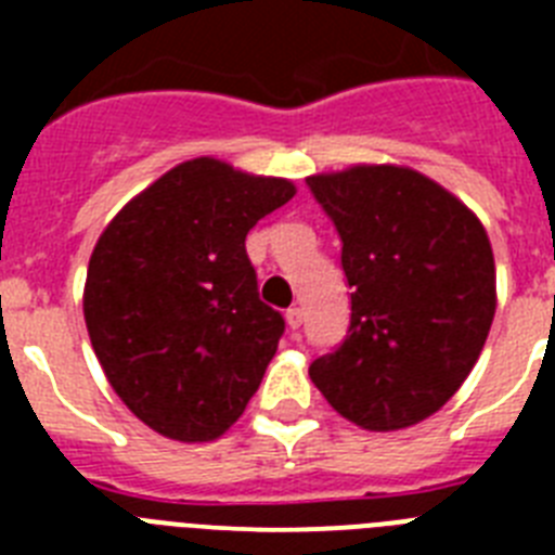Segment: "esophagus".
I'll return each instance as SVG.
<instances>
[{"label":"esophagus","instance_id":"1","mask_svg":"<svg viewBox=\"0 0 555 555\" xmlns=\"http://www.w3.org/2000/svg\"><path fill=\"white\" fill-rule=\"evenodd\" d=\"M286 322H288V327H292V331H297V327L302 325V308H288L286 311Z\"/></svg>","mask_w":555,"mask_h":555}]
</instances>
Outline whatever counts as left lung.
Returning <instances> with one entry per match:
<instances>
[{"label":"left lung","mask_w":555,"mask_h":555,"mask_svg":"<svg viewBox=\"0 0 555 555\" xmlns=\"http://www.w3.org/2000/svg\"><path fill=\"white\" fill-rule=\"evenodd\" d=\"M308 189L341 235L347 338L308 370L364 430L423 423L461 389L494 320L489 235L455 194L409 166L358 164Z\"/></svg>","instance_id":"left-lung-1"}]
</instances>
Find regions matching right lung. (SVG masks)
<instances>
[{
    "instance_id": "right-lung-1",
    "label": "right lung",
    "mask_w": 555,
    "mask_h": 555,
    "mask_svg": "<svg viewBox=\"0 0 555 555\" xmlns=\"http://www.w3.org/2000/svg\"><path fill=\"white\" fill-rule=\"evenodd\" d=\"M292 180L194 158L160 175L102 230L82 313L107 384L141 423L210 442L244 414L283 336L258 297L249 230Z\"/></svg>"
}]
</instances>
